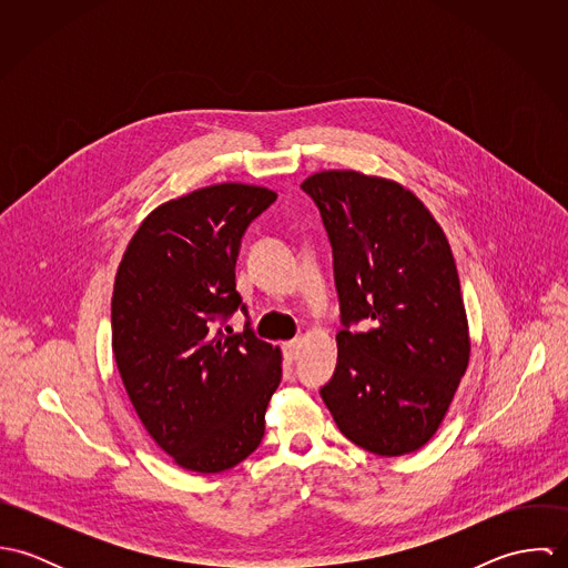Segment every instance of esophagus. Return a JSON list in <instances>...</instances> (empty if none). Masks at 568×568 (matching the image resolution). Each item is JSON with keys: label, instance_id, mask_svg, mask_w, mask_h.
<instances>
[{"label": "esophagus", "instance_id": "1", "mask_svg": "<svg viewBox=\"0 0 568 568\" xmlns=\"http://www.w3.org/2000/svg\"><path fill=\"white\" fill-rule=\"evenodd\" d=\"M282 349H284V358L291 363V361H295V356H297V352H300V341H297V338L286 341V343L282 345Z\"/></svg>", "mask_w": 568, "mask_h": 568}]
</instances>
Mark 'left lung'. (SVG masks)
Here are the masks:
<instances>
[{"mask_svg": "<svg viewBox=\"0 0 568 568\" xmlns=\"http://www.w3.org/2000/svg\"><path fill=\"white\" fill-rule=\"evenodd\" d=\"M302 190L324 219L345 325L322 398L356 446L381 457L413 453L437 433L470 361L448 239L398 181L322 170ZM358 321L368 327L349 333Z\"/></svg>", "mask_w": 568, "mask_h": 568, "instance_id": "obj_1", "label": "left lung"}]
</instances>
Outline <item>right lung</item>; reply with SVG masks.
Returning <instances> with one entry per match:
<instances>
[{"label":"right lung","mask_w":568,"mask_h":568,"mask_svg":"<svg viewBox=\"0 0 568 568\" xmlns=\"http://www.w3.org/2000/svg\"><path fill=\"white\" fill-rule=\"evenodd\" d=\"M277 194L216 183L165 201L138 227L115 273L111 345L129 400L185 470L216 475L264 437L282 352L246 329L223 332L243 300L236 260L248 223Z\"/></svg>","instance_id":"add662e5"}]
</instances>
